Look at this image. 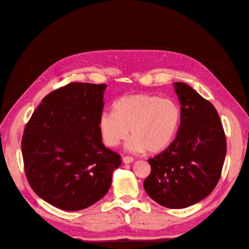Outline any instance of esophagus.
Listing matches in <instances>:
<instances>
[{
	"label": "esophagus",
	"mask_w": 249,
	"mask_h": 249,
	"mask_svg": "<svg viewBox=\"0 0 249 249\" xmlns=\"http://www.w3.org/2000/svg\"><path fill=\"white\" fill-rule=\"evenodd\" d=\"M134 161V158L133 157H129V156H124L123 157V162L124 163H130Z\"/></svg>",
	"instance_id": "obj_1"
}]
</instances>
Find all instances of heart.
<instances>
[{
    "label": "heart",
    "mask_w": 249,
    "mask_h": 249,
    "mask_svg": "<svg viewBox=\"0 0 249 249\" xmlns=\"http://www.w3.org/2000/svg\"><path fill=\"white\" fill-rule=\"evenodd\" d=\"M181 109L171 98L150 94H131L120 97L112 111L99 118V130L108 146H118L129 135L126 149L131 153L165 150L176 137Z\"/></svg>",
    "instance_id": "b5f03b06"
}]
</instances>
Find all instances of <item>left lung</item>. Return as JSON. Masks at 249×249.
<instances>
[{
	"mask_svg": "<svg viewBox=\"0 0 249 249\" xmlns=\"http://www.w3.org/2000/svg\"><path fill=\"white\" fill-rule=\"evenodd\" d=\"M181 104V124L172 143L150 158L146 194L169 209L196 204L213 192L224 166L227 143L214 106L183 82H174Z\"/></svg>",
	"mask_w": 249,
	"mask_h": 249,
	"instance_id": "8db88e82",
	"label": "left lung"
}]
</instances>
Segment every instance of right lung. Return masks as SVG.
<instances>
[{
  "label": "right lung",
  "instance_id": "add662e5",
  "mask_svg": "<svg viewBox=\"0 0 249 249\" xmlns=\"http://www.w3.org/2000/svg\"><path fill=\"white\" fill-rule=\"evenodd\" d=\"M106 84L75 82L49 93L21 142L30 186L46 202L79 211L108 193L121 156L103 144L99 118Z\"/></svg>",
  "mask_w": 249,
  "mask_h": 249
}]
</instances>
